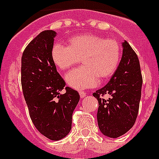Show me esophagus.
<instances>
[{
  "label": "esophagus",
  "instance_id": "1",
  "mask_svg": "<svg viewBox=\"0 0 159 159\" xmlns=\"http://www.w3.org/2000/svg\"><path fill=\"white\" fill-rule=\"evenodd\" d=\"M80 98H84L86 96V93L84 92H80Z\"/></svg>",
  "mask_w": 159,
  "mask_h": 159
}]
</instances>
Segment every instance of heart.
<instances>
[{
  "label": "heart",
  "mask_w": 159,
  "mask_h": 159,
  "mask_svg": "<svg viewBox=\"0 0 159 159\" xmlns=\"http://www.w3.org/2000/svg\"><path fill=\"white\" fill-rule=\"evenodd\" d=\"M51 57L60 70H68L80 59L83 66L66 75V84L72 89H85L96 86L114 75L121 57L120 43L94 34L73 36L67 47L57 43L51 50Z\"/></svg>",
  "instance_id": "obj_1"
}]
</instances>
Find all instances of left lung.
Masks as SVG:
<instances>
[{"mask_svg": "<svg viewBox=\"0 0 159 159\" xmlns=\"http://www.w3.org/2000/svg\"><path fill=\"white\" fill-rule=\"evenodd\" d=\"M118 68L102 89L93 94L98 100L97 121L104 135L116 138L128 132L136 121L142 94V75L135 51L126 41ZM110 94L105 100L102 96Z\"/></svg>", "mask_w": 159, "mask_h": 159, "instance_id": "obj_1", "label": "left lung"}]
</instances>
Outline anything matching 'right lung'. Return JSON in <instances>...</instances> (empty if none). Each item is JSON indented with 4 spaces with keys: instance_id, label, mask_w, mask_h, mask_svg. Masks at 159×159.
<instances>
[{
    "instance_id": "add662e5",
    "label": "right lung",
    "mask_w": 159,
    "mask_h": 159,
    "mask_svg": "<svg viewBox=\"0 0 159 159\" xmlns=\"http://www.w3.org/2000/svg\"><path fill=\"white\" fill-rule=\"evenodd\" d=\"M56 33L41 32L25 47L21 57V81L24 98L33 124L52 141L66 137L71 129L72 114L80 100L57 71L51 50Z\"/></svg>"
}]
</instances>
